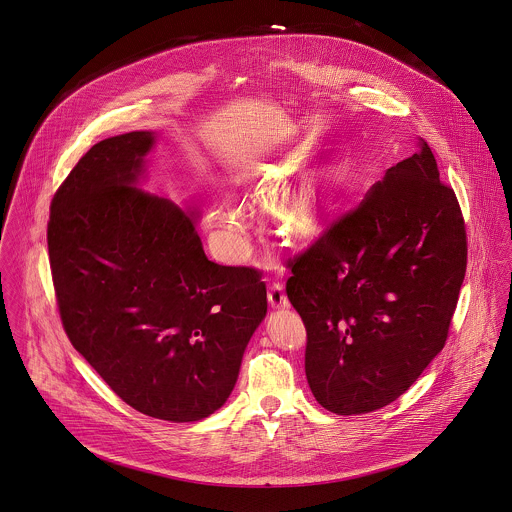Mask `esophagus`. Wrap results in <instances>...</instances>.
I'll list each match as a JSON object with an SVG mask.
<instances>
[{
  "label": "esophagus",
  "instance_id": "1",
  "mask_svg": "<svg viewBox=\"0 0 512 512\" xmlns=\"http://www.w3.org/2000/svg\"><path fill=\"white\" fill-rule=\"evenodd\" d=\"M267 298H269V304H271L273 308H286V306H288V298H286V294H284L283 284H271Z\"/></svg>",
  "mask_w": 512,
  "mask_h": 512
}]
</instances>
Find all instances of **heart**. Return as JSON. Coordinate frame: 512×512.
<instances>
[{"label":"heart","mask_w":512,"mask_h":512,"mask_svg":"<svg viewBox=\"0 0 512 512\" xmlns=\"http://www.w3.org/2000/svg\"><path fill=\"white\" fill-rule=\"evenodd\" d=\"M271 186L281 182V172H269ZM324 176H312L298 190L283 196L273 210V222L277 233L288 243H302L316 235L322 222L324 200ZM206 229L224 255H237L245 247L247 228L243 216L233 206H214L206 214Z\"/></svg>","instance_id":"b5f03b06"}]
</instances>
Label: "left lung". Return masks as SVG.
<instances>
[{"instance_id":"8db88e82","label":"left lung","mask_w":512,"mask_h":512,"mask_svg":"<svg viewBox=\"0 0 512 512\" xmlns=\"http://www.w3.org/2000/svg\"><path fill=\"white\" fill-rule=\"evenodd\" d=\"M465 265L457 198L420 139L290 261L286 296L306 326L316 400L351 416L404 395L446 343Z\"/></svg>"}]
</instances>
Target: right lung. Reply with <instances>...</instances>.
Returning a JSON list of instances; mask_svg holds the SVG:
<instances>
[{"label": "right lung", "instance_id": "add662e5", "mask_svg": "<svg viewBox=\"0 0 512 512\" xmlns=\"http://www.w3.org/2000/svg\"><path fill=\"white\" fill-rule=\"evenodd\" d=\"M153 131L96 143L58 188L47 229L64 332L117 397L169 422L226 404L267 288L208 261L198 212L141 190Z\"/></svg>", "mask_w": 512, "mask_h": 512}]
</instances>
